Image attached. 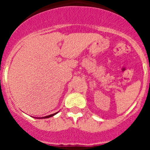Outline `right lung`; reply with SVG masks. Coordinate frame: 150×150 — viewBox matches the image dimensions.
Here are the masks:
<instances>
[{"label": "right lung", "instance_id": "1", "mask_svg": "<svg viewBox=\"0 0 150 150\" xmlns=\"http://www.w3.org/2000/svg\"><path fill=\"white\" fill-rule=\"evenodd\" d=\"M57 112H55V113H54V114H51V115H49V116H44V117H42L43 118V119H46V118H50V117H52V116H53L54 115H55L56 114ZM42 118H41V119H42Z\"/></svg>", "mask_w": 150, "mask_h": 150}]
</instances>
